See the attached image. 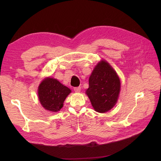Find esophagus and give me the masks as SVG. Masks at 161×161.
Returning a JSON list of instances; mask_svg holds the SVG:
<instances>
[{
	"mask_svg": "<svg viewBox=\"0 0 161 161\" xmlns=\"http://www.w3.org/2000/svg\"><path fill=\"white\" fill-rule=\"evenodd\" d=\"M74 91L76 92H79L80 91V86H78V87H75L74 88Z\"/></svg>",
	"mask_w": 161,
	"mask_h": 161,
	"instance_id": "1",
	"label": "esophagus"
}]
</instances>
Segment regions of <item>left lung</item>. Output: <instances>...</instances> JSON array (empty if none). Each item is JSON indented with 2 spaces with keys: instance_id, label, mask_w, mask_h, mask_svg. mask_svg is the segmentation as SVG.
I'll use <instances>...</instances> for the list:
<instances>
[{
  "instance_id": "obj_1",
  "label": "left lung",
  "mask_w": 161,
  "mask_h": 161,
  "mask_svg": "<svg viewBox=\"0 0 161 161\" xmlns=\"http://www.w3.org/2000/svg\"><path fill=\"white\" fill-rule=\"evenodd\" d=\"M120 84L113 68L105 60H101L91 73L86 91L95 111L105 113L114 108L118 99Z\"/></svg>"
}]
</instances>
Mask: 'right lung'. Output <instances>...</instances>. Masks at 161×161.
<instances>
[{
    "label": "right lung",
    "instance_id": "right-lung-1",
    "mask_svg": "<svg viewBox=\"0 0 161 161\" xmlns=\"http://www.w3.org/2000/svg\"><path fill=\"white\" fill-rule=\"evenodd\" d=\"M71 90L58 80L51 77L43 79L38 86V98L45 109L58 112L63 107L64 101Z\"/></svg>",
    "mask_w": 161,
    "mask_h": 161
}]
</instances>
